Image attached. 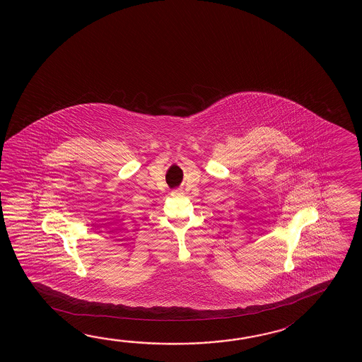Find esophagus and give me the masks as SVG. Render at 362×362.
<instances>
[{
	"mask_svg": "<svg viewBox=\"0 0 362 362\" xmlns=\"http://www.w3.org/2000/svg\"><path fill=\"white\" fill-rule=\"evenodd\" d=\"M172 197H182L184 195V190L182 189H175L173 192H170Z\"/></svg>",
	"mask_w": 362,
	"mask_h": 362,
	"instance_id": "obj_1",
	"label": "esophagus"
}]
</instances>
